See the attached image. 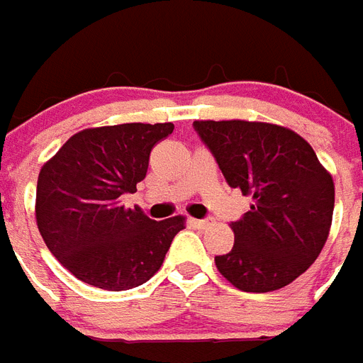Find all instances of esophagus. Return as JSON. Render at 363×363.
Returning a JSON list of instances; mask_svg holds the SVG:
<instances>
[{
  "mask_svg": "<svg viewBox=\"0 0 363 363\" xmlns=\"http://www.w3.org/2000/svg\"><path fill=\"white\" fill-rule=\"evenodd\" d=\"M190 224L196 228H199V230H203V228L209 226V220H199V218H190Z\"/></svg>",
  "mask_w": 363,
  "mask_h": 363,
  "instance_id": "34e87169",
  "label": "esophagus"
}]
</instances>
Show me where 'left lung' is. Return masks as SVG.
I'll use <instances>...</instances> for the list:
<instances>
[{"label": "left lung", "mask_w": 363, "mask_h": 363, "mask_svg": "<svg viewBox=\"0 0 363 363\" xmlns=\"http://www.w3.org/2000/svg\"><path fill=\"white\" fill-rule=\"evenodd\" d=\"M228 184L254 203L232 222V250L215 256L242 292H273L318 258L333 216L335 188L315 150L296 131L267 122L196 121Z\"/></svg>", "instance_id": "8db88e82"}]
</instances>
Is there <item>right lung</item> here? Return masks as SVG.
Masks as SVG:
<instances>
[{
	"mask_svg": "<svg viewBox=\"0 0 363 363\" xmlns=\"http://www.w3.org/2000/svg\"><path fill=\"white\" fill-rule=\"evenodd\" d=\"M175 125L131 124L88 128L41 167L37 228L65 269L90 286L111 292L147 282L162 267L184 216L156 222L121 198L147 177L154 145Z\"/></svg>",
	"mask_w": 363,
	"mask_h": 363,
	"instance_id": "add662e5",
	"label": "right lung"
}]
</instances>
